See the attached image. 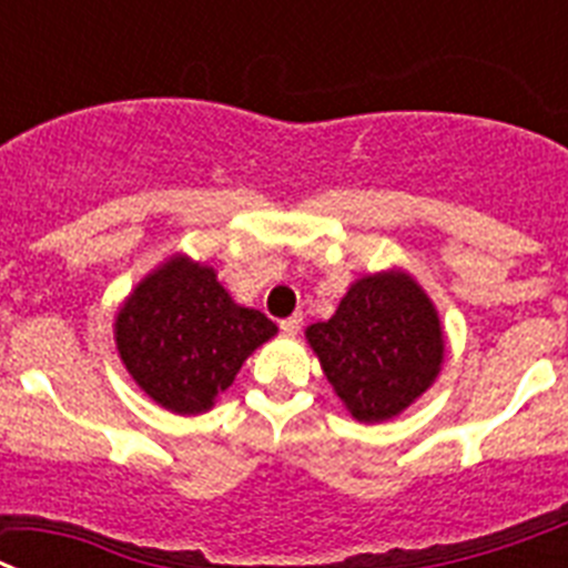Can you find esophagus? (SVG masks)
Masks as SVG:
<instances>
[{
    "mask_svg": "<svg viewBox=\"0 0 568 568\" xmlns=\"http://www.w3.org/2000/svg\"><path fill=\"white\" fill-rule=\"evenodd\" d=\"M300 328H303V316H300V314L285 316V320L280 322V331H283L285 336H296V334H300Z\"/></svg>",
    "mask_w": 568,
    "mask_h": 568,
    "instance_id": "esophagus-1",
    "label": "esophagus"
}]
</instances>
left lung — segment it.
<instances>
[{
    "label": "left lung",
    "mask_w": 568,
    "mask_h": 568,
    "mask_svg": "<svg viewBox=\"0 0 568 568\" xmlns=\"http://www.w3.org/2000/svg\"><path fill=\"white\" fill-rule=\"evenodd\" d=\"M322 371L359 422H385L438 376L442 322L416 280L371 274L351 285L328 322L305 331Z\"/></svg>",
    "instance_id": "left-lung-1"
}]
</instances>
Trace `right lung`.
Masks as SVG:
<instances>
[{
  "label": "right lung",
  "instance_id": "1",
  "mask_svg": "<svg viewBox=\"0 0 568 568\" xmlns=\"http://www.w3.org/2000/svg\"><path fill=\"white\" fill-rule=\"evenodd\" d=\"M277 325L240 308L209 265L172 257L119 311L115 342L132 379L161 407L203 413L234 382L254 347Z\"/></svg>",
  "mask_w": 568,
  "mask_h": 568
}]
</instances>
